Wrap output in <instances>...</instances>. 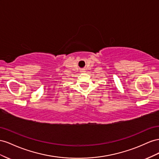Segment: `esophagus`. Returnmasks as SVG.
<instances>
[{
	"label": "esophagus",
	"mask_w": 159,
	"mask_h": 159,
	"mask_svg": "<svg viewBox=\"0 0 159 159\" xmlns=\"http://www.w3.org/2000/svg\"><path fill=\"white\" fill-rule=\"evenodd\" d=\"M80 72H85V70H84V69H81V70H80Z\"/></svg>",
	"instance_id": "1"
}]
</instances>
